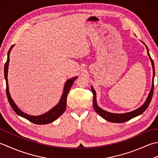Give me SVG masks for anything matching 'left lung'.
<instances>
[{
	"instance_id": "left-lung-1",
	"label": "left lung",
	"mask_w": 158,
	"mask_h": 158,
	"mask_svg": "<svg viewBox=\"0 0 158 158\" xmlns=\"http://www.w3.org/2000/svg\"><path fill=\"white\" fill-rule=\"evenodd\" d=\"M143 44L145 45L147 50V54H148L149 58L151 60V62H152V68H153V81H152V88H151L150 92L148 94V96L145 100V102H144L143 105L140 106L139 108L137 109L132 110V111L130 112H127V113H110L106 111V110H103L102 109L100 108V107L98 105L96 101V91L94 89L92 86H91V89L92 92L93 93V107L95 111L101 116L103 119H106V121L110 122H113V123H123L127 122V121H129L130 119L134 118L136 116H139L140 115L145 111V110L147 109V107L149 106V104L151 102V100L152 99V96H153V89H154V85H153V81H154V77H155V67H154V63L153 60L152 59L149 54V49L148 48H147V45L143 43Z\"/></svg>"
}]
</instances>
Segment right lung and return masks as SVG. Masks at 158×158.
I'll list each match as a JSON object with an SVG mask.
<instances>
[{"mask_svg": "<svg viewBox=\"0 0 158 158\" xmlns=\"http://www.w3.org/2000/svg\"><path fill=\"white\" fill-rule=\"evenodd\" d=\"M15 45H12L11 48H10L9 52L7 53V60H6V62L5 63V68H4V75H5V79L6 81V96H7L8 100L9 102L10 105H11V108L13 109V110L18 114V115L21 116L23 118L28 119L30 122L34 123L35 124H39V125H44V124H48L50 123L53 122H54L55 120L58 118L60 116H61L64 112L65 111L66 108V99H67V96H68V94L69 92V90L71 88L72 85L73 84L74 81H75V79L78 77H73V78L69 79L66 81L64 86V89H63V93L62 94L61 98L59 102L57 104V105L53 107L52 109H50L49 111L46 112L44 114H42L41 115H28L27 113H25L23 112L22 110L19 109V107L16 105L15 102L13 101L11 94H10L9 89V84H8V69H9V55L12 48L14 47Z\"/></svg>", "mask_w": 158, "mask_h": 158, "instance_id": "right-lung-1", "label": "right lung"}]
</instances>
